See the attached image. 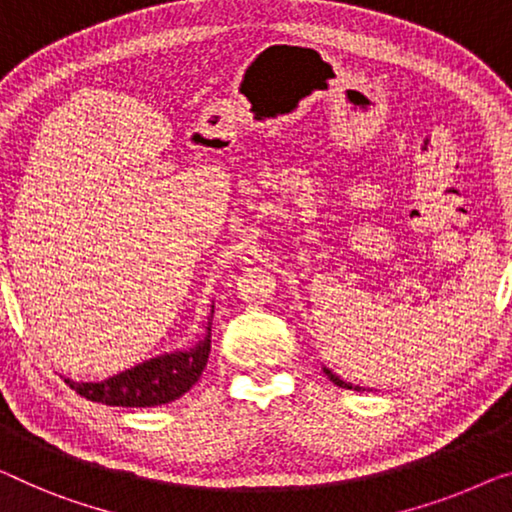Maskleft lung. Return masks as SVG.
Returning a JSON list of instances; mask_svg holds the SVG:
<instances>
[{"instance_id":"8db88e82","label":"left lung","mask_w":512,"mask_h":512,"mask_svg":"<svg viewBox=\"0 0 512 512\" xmlns=\"http://www.w3.org/2000/svg\"><path fill=\"white\" fill-rule=\"evenodd\" d=\"M323 372H325V376H328V379H330L332 383L339 385V388H344V390H365V388H362V385H353L351 381H344L342 376H337L335 372H332L330 367H325V365H323ZM367 390H369V388H367Z\"/></svg>"}]
</instances>
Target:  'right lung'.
I'll return each instance as SVG.
<instances>
[{"label":"right lung","mask_w":512,"mask_h":512,"mask_svg":"<svg viewBox=\"0 0 512 512\" xmlns=\"http://www.w3.org/2000/svg\"><path fill=\"white\" fill-rule=\"evenodd\" d=\"M212 311L207 316L205 335L189 348H175V351L159 353L150 360L138 362L120 374L108 376L103 381H71L64 379L71 390L90 402L108 406H133V409H147V406H161L180 399L184 392L194 388L201 379L203 369L210 358L212 346Z\"/></svg>","instance_id":"1"}]
</instances>
